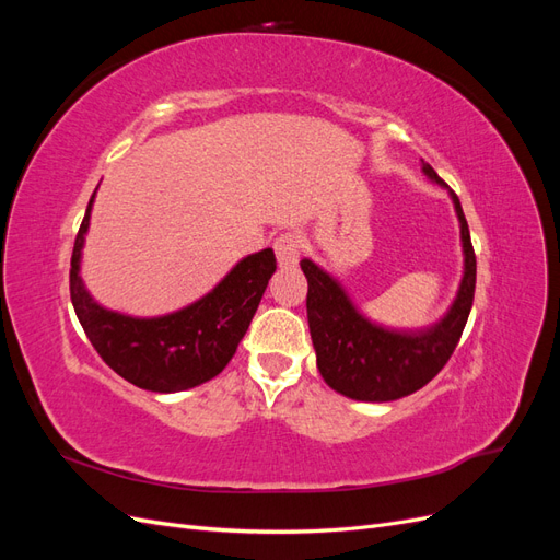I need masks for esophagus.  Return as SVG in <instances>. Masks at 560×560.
I'll list each match as a JSON object with an SVG mask.
<instances>
[{"label": "esophagus", "mask_w": 560, "mask_h": 560, "mask_svg": "<svg viewBox=\"0 0 560 560\" xmlns=\"http://www.w3.org/2000/svg\"><path fill=\"white\" fill-rule=\"evenodd\" d=\"M273 247H276L278 264H280L282 268L296 266L299 254H301V241H299L296 233H282L280 238L273 243Z\"/></svg>", "instance_id": "esophagus-1"}]
</instances>
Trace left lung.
Here are the masks:
<instances>
[{"mask_svg": "<svg viewBox=\"0 0 560 560\" xmlns=\"http://www.w3.org/2000/svg\"><path fill=\"white\" fill-rule=\"evenodd\" d=\"M422 173L448 189L425 161ZM448 194L460 222L465 273L448 313L428 329L397 331L376 325L354 308L341 282L311 259H301L308 278L306 308L317 369L336 393L360 401H393L428 385L451 360L471 311L477 257L460 200L451 189Z\"/></svg>", "mask_w": 560, "mask_h": 560, "instance_id": "1", "label": "left lung"}]
</instances>
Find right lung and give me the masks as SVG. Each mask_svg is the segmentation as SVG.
I'll use <instances>...</instances> for the list:
<instances>
[{
	"label": "right lung",
	"mask_w": 560,
	"mask_h": 560,
	"mask_svg": "<svg viewBox=\"0 0 560 560\" xmlns=\"http://www.w3.org/2000/svg\"><path fill=\"white\" fill-rule=\"evenodd\" d=\"M93 200L95 194L74 241L70 294L81 327L100 358L118 376L151 393H182L222 374L276 273L273 249L249 254L212 292L182 311L161 317L107 311L93 301L79 276Z\"/></svg>",
	"instance_id": "right-lung-1"
}]
</instances>
